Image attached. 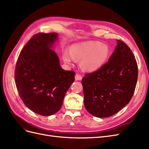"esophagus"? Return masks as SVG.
Instances as JSON below:
<instances>
[{
    "instance_id": "esophagus-1",
    "label": "esophagus",
    "mask_w": 149,
    "mask_h": 149,
    "mask_svg": "<svg viewBox=\"0 0 149 149\" xmlns=\"http://www.w3.org/2000/svg\"><path fill=\"white\" fill-rule=\"evenodd\" d=\"M82 79V76L79 73L76 74L75 75V80L76 81H79V80H81Z\"/></svg>"
}]
</instances>
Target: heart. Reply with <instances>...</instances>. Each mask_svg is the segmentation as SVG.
Masks as SVG:
<instances>
[{
	"instance_id": "heart-1",
	"label": "heart",
	"mask_w": 149,
	"mask_h": 149,
	"mask_svg": "<svg viewBox=\"0 0 149 149\" xmlns=\"http://www.w3.org/2000/svg\"><path fill=\"white\" fill-rule=\"evenodd\" d=\"M110 55L107 45L99 42H86L76 43L70 48V54L65 52L63 58L66 63L74 60H81V66L88 71H94L106 63Z\"/></svg>"
}]
</instances>
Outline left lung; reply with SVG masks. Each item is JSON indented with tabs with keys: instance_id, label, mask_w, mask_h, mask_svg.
<instances>
[{
	"instance_id": "8db88e82",
	"label": "left lung",
	"mask_w": 149,
	"mask_h": 149,
	"mask_svg": "<svg viewBox=\"0 0 149 149\" xmlns=\"http://www.w3.org/2000/svg\"><path fill=\"white\" fill-rule=\"evenodd\" d=\"M82 79L86 109L97 118H107L131 100L136 87L138 66L131 49L119 40L105 65Z\"/></svg>"
}]
</instances>
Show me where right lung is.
<instances>
[{
  "label": "right lung",
  "mask_w": 149,
  "mask_h": 149,
  "mask_svg": "<svg viewBox=\"0 0 149 149\" xmlns=\"http://www.w3.org/2000/svg\"><path fill=\"white\" fill-rule=\"evenodd\" d=\"M56 33H38L25 44L18 57L15 82L24 104L38 114L48 116L59 111L75 73L61 68L51 49Z\"/></svg>",
  "instance_id": "obj_1"
}]
</instances>
